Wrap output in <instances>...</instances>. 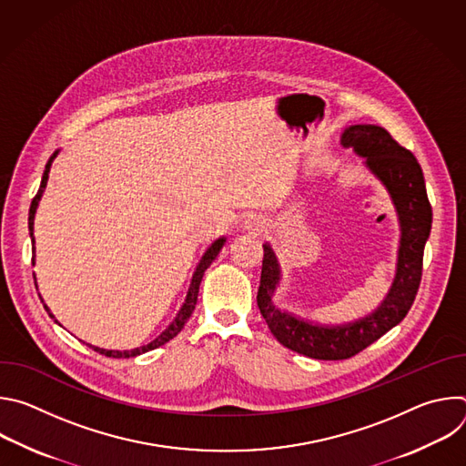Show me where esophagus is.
<instances>
[{
	"label": "esophagus",
	"instance_id": "esophagus-1",
	"mask_svg": "<svg viewBox=\"0 0 466 466\" xmlns=\"http://www.w3.org/2000/svg\"><path fill=\"white\" fill-rule=\"evenodd\" d=\"M243 227L247 230H252V232H259L265 228V218L263 216H258V214H250L245 218L243 221Z\"/></svg>",
	"mask_w": 466,
	"mask_h": 466
}]
</instances>
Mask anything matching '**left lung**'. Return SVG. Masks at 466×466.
<instances>
[{"label": "left lung", "mask_w": 466, "mask_h": 466, "mask_svg": "<svg viewBox=\"0 0 466 466\" xmlns=\"http://www.w3.org/2000/svg\"><path fill=\"white\" fill-rule=\"evenodd\" d=\"M341 144L363 157L369 171L389 191L400 223V245L394 280L383 302L372 313L339 326L315 324L275 306L273 295L282 277L280 263L271 245H263L261 279L256 297L259 313L279 343L313 360L352 358L408 315L420 286L424 245L431 230V205L422 167L411 151L392 140L389 132L378 125L347 127Z\"/></svg>", "instance_id": "1"}]
</instances>
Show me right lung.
I'll use <instances>...</instances> for the list:
<instances>
[{
	"mask_svg": "<svg viewBox=\"0 0 466 466\" xmlns=\"http://www.w3.org/2000/svg\"><path fill=\"white\" fill-rule=\"evenodd\" d=\"M58 155V151H55L53 155H51V158L47 160V164H46V169H44V175H42V182H40V189H38V193L35 195V198H33V203H31V208H29V234H31V241H33V252H35V236H33V225H35V214H36V208H38V203H40V197H42V193H44V187H46V184H47V178H49V169H51V162L55 160V157ZM225 238H219V239H216L210 247H208V250L203 254V258H201V261H198V265H197V269H195V273H193V279H191V284H189V289H187V295H186V300H184V304H182V308H180V311L177 313V317L173 319V322L162 331V334L155 339V341H151L149 345H144V347H138V349H132V350H105V349H99V347H92L96 352H99V354H103V356H106V358H137V356H140V354H146V352H149V350H155V349H158V347H162V345H166L167 341H171L178 331L184 328V324L187 322V319L191 317V313H193V309H195V304H197V295H198V286H201V280H203V275H205V271L210 268V263L216 259V256L219 254V250L223 248V245H225ZM33 261H35V258H33ZM35 277V275H33ZM44 308H46V311L49 313V317L51 319H55L53 317V313L49 311V308L44 304Z\"/></svg>",
	"mask_w": 466,
	"mask_h": 466,
	"instance_id": "obj_1",
	"label": "right lung"
}]
</instances>
